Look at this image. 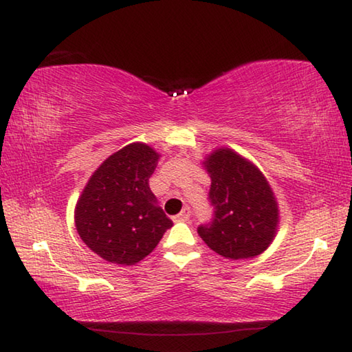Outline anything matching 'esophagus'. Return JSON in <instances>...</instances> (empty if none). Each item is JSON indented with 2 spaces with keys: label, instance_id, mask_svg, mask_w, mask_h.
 <instances>
[{
  "label": "esophagus",
  "instance_id": "obj_1",
  "mask_svg": "<svg viewBox=\"0 0 352 352\" xmlns=\"http://www.w3.org/2000/svg\"><path fill=\"white\" fill-rule=\"evenodd\" d=\"M189 217H190V210L186 206V208H183L180 214H177L175 220L177 222H186V220H189Z\"/></svg>",
  "mask_w": 352,
  "mask_h": 352
}]
</instances>
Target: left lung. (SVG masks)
Segmentation results:
<instances>
[{"label":"left lung","instance_id":"obj_1","mask_svg":"<svg viewBox=\"0 0 352 352\" xmlns=\"http://www.w3.org/2000/svg\"><path fill=\"white\" fill-rule=\"evenodd\" d=\"M211 177L208 200L212 219L197 233L228 259H248L270 245L278 226V205L261 170L231 151L217 148L205 162Z\"/></svg>","mask_w":352,"mask_h":352}]
</instances>
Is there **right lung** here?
<instances>
[{"label":"right lung","instance_id":"right-lung-1","mask_svg":"<svg viewBox=\"0 0 352 352\" xmlns=\"http://www.w3.org/2000/svg\"><path fill=\"white\" fill-rule=\"evenodd\" d=\"M158 157L142 142L126 146L99 166L77 200V233L102 259L136 264L174 225L148 188Z\"/></svg>","mask_w":352,"mask_h":352}]
</instances>
